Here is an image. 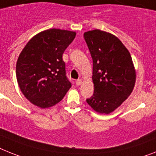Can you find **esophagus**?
I'll use <instances>...</instances> for the list:
<instances>
[{"label": "esophagus", "mask_w": 156, "mask_h": 156, "mask_svg": "<svg viewBox=\"0 0 156 156\" xmlns=\"http://www.w3.org/2000/svg\"><path fill=\"white\" fill-rule=\"evenodd\" d=\"M82 80H81V79H78V80L76 81L75 82V83H76V85H77V86H80L81 84H82Z\"/></svg>", "instance_id": "1"}]
</instances>
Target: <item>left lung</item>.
<instances>
[{"instance_id": "left-lung-1", "label": "left lung", "mask_w": 156, "mask_h": 156, "mask_svg": "<svg viewBox=\"0 0 156 156\" xmlns=\"http://www.w3.org/2000/svg\"><path fill=\"white\" fill-rule=\"evenodd\" d=\"M93 59L94 94L86 99L93 109L108 114L133 91L136 71L129 51L118 38L101 30L84 33Z\"/></svg>"}]
</instances>
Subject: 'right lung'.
Masks as SVG:
<instances>
[{"label": "right lung", "mask_w": 156, "mask_h": 156, "mask_svg": "<svg viewBox=\"0 0 156 156\" xmlns=\"http://www.w3.org/2000/svg\"><path fill=\"white\" fill-rule=\"evenodd\" d=\"M75 36L74 31L46 30L31 39L19 55L18 84L24 97L36 106H53L71 87L62 55Z\"/></svg>", "instance_id": "right-lung-1"}]
</instances>
